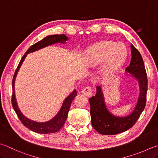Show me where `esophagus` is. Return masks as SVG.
Returning a JSON list of instances; mask_svg holds the SVG:
<instances>
[{
  "instance_id": "esophagus-1",
  "label": "esophagus",
  "mask_w": 158,
  "mask_h": 158,
  "mask_svg": "<svg viewBox=\"0 0 158 158\" xmlns=\"http://www.w3.org/2000/svg\"><path fill=\"white\" fill-rule=\"evenodd\" d=\"M82 93L84 94L85 96L91 97L92 96V95H93V91H92V89L91 87H87L82 89Z\"/></svg>"
}]
</instances>
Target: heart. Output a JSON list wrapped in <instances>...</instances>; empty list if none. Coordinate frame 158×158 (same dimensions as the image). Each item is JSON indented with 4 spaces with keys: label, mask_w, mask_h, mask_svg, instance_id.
Returning a JSON list of instances; mask_svg holds the SVG:
<instances>
[{
    "label": "heart",
    "mask_w": 158,
    "mask_h": 158,
    "mask_svg": "<svg viewBox=\"0 0 158 158\" xmlns=\"http://www.w3.org/2000/svg\"><path fill=\"white\" fill-rule=\"evenodd\" d=\"M127 56V49L123 44L111 41H103L89 47L87 52V61L91 66L105 62L102 70L104 78H109L117 73L124 63Z\"/></svg>",
    "instance_id": "obj_1"
}]
</instances>
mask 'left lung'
I'll return each mask as SVG.
<instances>
[{
  "label": "left lung",
  "instance_id": "left-lung-1",
  "mask_svg": "<svg viewBox=\"0 0 158 158\" xmlns=\"http://www.w3.org/2000/svg\"><path fill=\"white\" fill-rule=\"evenodd\" d=\"M131 60L126 71L138 80L139 94L138 102L131 114L125 117H118L110 113L105 105L101 86H97L96 94L89 98L91 124L102 135H116L129 129L134 125L145 108L147 102L148 80L143 59L135 47L131 44Z\"/></svg>",
  "mask_w": 158,
  "mask_h": 158
}]
</instances>
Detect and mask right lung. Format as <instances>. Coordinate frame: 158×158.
<instances>
[{
	"label": "right lung",
	"instance_id": "1",
	"mask_svg": "<svg viewBox=\"0 0 158 158\" xmlns=\"http://www.w3.org/2000/svg\"><path fill=\"white\" fill-rule=\"evenodd\" d=\"M68 40L67 36H66L64 34H60V35H48V36L43 38L39 42L35 43L27 49V51L25 52V54L23 56V58L20 60L19 66H18L17 69L15 71L14 75L13 77L12 80V89H13V93H12V98H11V103H12V106L14 109L15 112L17 114L18 117L21 121L24 126L28 128L29 129L31 130L32 131L38 133H43V134H47V133H52L58 131L61 128L63 127L64 124L65 123L68 115V112L69 111L71 104L73 100L77 96L76 90H73L69 96L65 98L63 104L61 106L60 111L58 113L54 118H52L47 122H44V123H38V122L33 121L31 120H29L27 118H26L24 115L20 110L19 108L18 104L16 102V96H15V87H14V83H15V79H16V75L18 73L20 66L23 63V62L25 60L27 54L29 53L34 52L37 51L38 49H40L45 47L47 46L52 45L53 44L61 43L64 44L66 43V40Z\"/></svg>",
	"mask_w": 158,
	"mask_h": 158
}]
</instances>
